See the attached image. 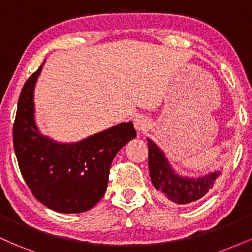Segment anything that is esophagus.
Returning <instances> with one entry per match:
<instances>
[{
    "label": "esophagus",
    "mask_w": 252,
    "mask_h": 252,
    "mask_svg": "<svg viewBox=\"0 0 252 252\" xmlns=\"http://www.w3.org/2000/svg\"><path fill=\"white\" fill-rule=\"evenodd\" d=\"M134 126H135L136 131H137V132H143V131H146V130H148L149 122L147 121V118L137 117L134 121Z\"/></svg>",
    "instance_id": "obj_1"
}]
</instances>
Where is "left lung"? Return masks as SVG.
Here are the masks:
<instances>
[{
	"instance_id": "left-lung-1",
	"label": "left lung",
	"mask_w": 252,
	"mask_h": 252,
	"mask_svg": "<svg viewBox=\"0 0 252 252\" xmlns=\"http://www.w3.org/2000/svg\"><path fill=\"white\" fill-rule=\"evenodd\" d=\"M148 143L149 175L160 198L178 205L196 201L212 189L220 172L216 170L199 178H184L170 167L164 153L152 140Z\"/></svg>"
}]
</instances>
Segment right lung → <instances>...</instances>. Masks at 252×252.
<instances>
[{
  "label": "right lung",
  "instance_id": "add662e5",
  "mask_svg": "<svg viewBox=\"0 0 252 252\" xmlns=\"http://www.w3.org/2000/svg\"><path fill=\"white\" fill-rule=\"evenodd\" d=\"M43 63L28 78L19 97L13 126L17 163L41 204L62 213L85 212L105 194L112 160L136 131L126 122L76 143H58L42 136L34 120V86Z\"/></svg>",
  "mask_w": 252,
  "mask_h": 252
}]
</instances>
